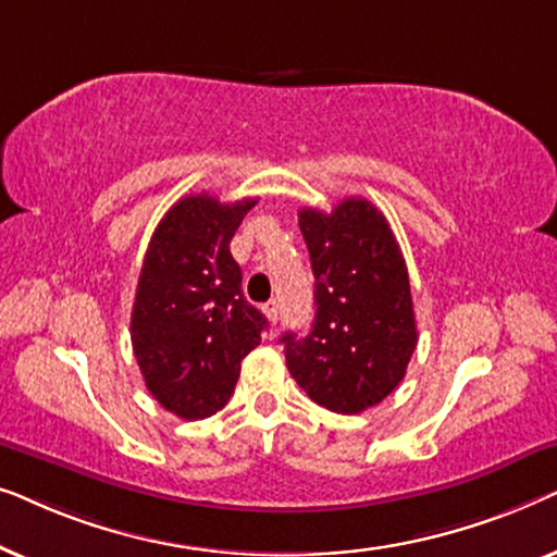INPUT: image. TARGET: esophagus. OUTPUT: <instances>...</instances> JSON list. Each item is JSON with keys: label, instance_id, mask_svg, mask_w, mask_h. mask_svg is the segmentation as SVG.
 <instances>
[{"label": "esophagus", "instance_id": "1", "mask_svg": "<svg viewBox=\"0 0 557 557\" xmlns=\"http://www.w3.org/2000/svg\"><path fill=\"white\" fill-rule=\"evenodd\" d=\"M263 311H265V317H269V319H271V322H273V324H276V322H278V314H281V307H278V301H276V299H271V301H265V304H263Z\"/></svg>", "mask_w": 557, "mask_h": 557}]
</instances>
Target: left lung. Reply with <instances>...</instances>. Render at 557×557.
<instances>
[{
  "mask_svg": "<svg viewBox=\"0 0 557 557\" xmlns=\"http://www.w3.org/2000/svg\"><path fill=\"white\" fill-rule=\"evenodd\" d=\"M299 227L317 314L307 337H281L286 368L319 406L362 413L400 385L418 342L406 258L383 212L362 197L332 212L304 208Z\"/></svg>",
  "mask_w": 557,
  "mask_h": 557,
  "instance_id": "obj_1",
  "label": "left lung"
}]
</instances>
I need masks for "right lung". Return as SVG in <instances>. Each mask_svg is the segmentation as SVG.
Masks as SVG:
<instances>
[{
    "label": "right lung",
    "mask_w": 557,
    "mask_h": 557,
    "mask_svg": "<svg viewBox=\"0 0 557 557\" xmlns=\"http://www.w3.org/2000/svg\"><path fill=\"white\" fill-rule=\"evenodd\" d=\"M258 200L182 197L157 225L136 286L132 345L149 393L170 413L202 421L231 400L265 317L243 299L231 240Z\"/></svg>",
    "instance_id": "right-lung-1"
}]
</instances>
